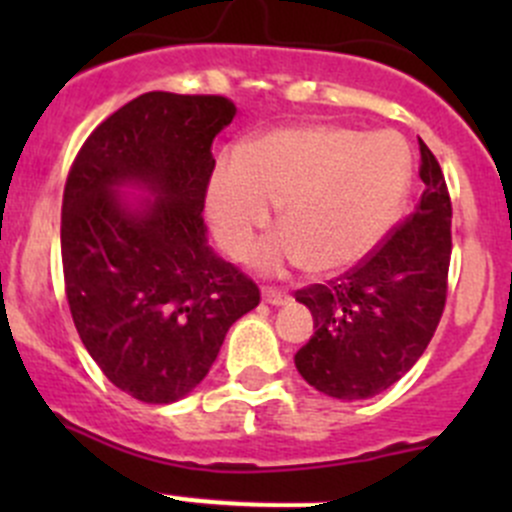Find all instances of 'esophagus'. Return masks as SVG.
Instances as JSON below:
<instances>
[{"label": "esophagus", "mask_w": 512, "mask_h": 512, "mask_svg": "<svg viewBox=\"0 0 512 512\" xmlns=\"http://www.w3.org/2000/svg\"><path fill=\"white\" fill-rule=\"evenodd\" d=\"M262 299H265L267 304H272V307H282V304H287L292 297L277 287H262Z\"/></svg>", "instance_id": "34e87169"}]
</instances>
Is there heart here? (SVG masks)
<instances>
[{"mask_svg": "<svg viewBox=\"0 0 512 512\" xmlns=\"http://www.w3.org/2000/svg\"><path fill=\"white\" fill-rule=\"evenodd\" d=\"M411 160L394 136L309 123L270 131L218 160L208 213L230 255L242 257L280 205L275 232L252 250L265 270L304 265L317 275L349 270L384 242L404 210Z\"/></svg>", "mask_w": 512, "mask_h": 512, "instance_id": "1", "label": "heart"}]
</instances>
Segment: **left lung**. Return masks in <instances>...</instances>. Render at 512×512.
I'll return each instance as SVG.
<instances>
[{
    "label": "left lung",
    "instance_id": "obj_1",
    "mask_svg": "<svg viewBox=\"0 0 512 512\" xmlns=\"http://www.w3.org/2000/svg\"><path fill=\"white\" fill-rule=\"evenodd\" d=\"M418 148L426 190L416 213L349 272L294 294L314 317V337L294 364L309 386L334 399H369L394 386L441 322L453 210L436 156L421 138Z\"/></svg>",
    "mask_w": 512,
    "mask_h": 512
}]
</instances>
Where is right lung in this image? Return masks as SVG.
Listing matches in <instances>:
<instances>
[{
  "mask_svg": "<svg viewBox=\"0 0 512 512\" xmlns=\"http://www.w3.org/2000/svg\"><path fill=\"white\" fill-rule=\"evenodd\" d=\"M225 96L148 91L94 128L61 203V262L76 332L106 379L143 404L195 389L225 334L260 304L255 282L208 247L205 195ZM157 195L131 209L117 188Z\"/></svg>",
  "mask_w": 512,
  "mask_h": 512,
  "instance_id": "add662e5",
  "label": "right lung"
}]
</instances>
